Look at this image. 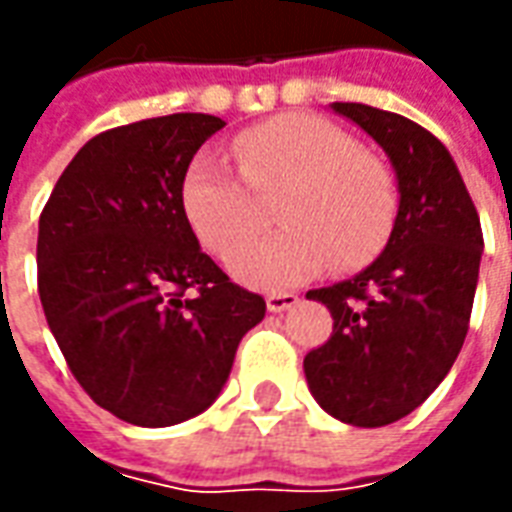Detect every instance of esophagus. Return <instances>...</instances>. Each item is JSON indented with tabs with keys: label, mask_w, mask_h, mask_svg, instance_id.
<instances>
[{
	"label": "esophagus",
	"mask_w": 512,
	"mask_h": 512,
	"mask_svg": "<svg viewBox=\"0 0 512 512\" xmlns=\"http://www.w3.org/2000/svg\"><path fill=\"white\" fill-rule=\"evenodd\" d=\"M296 301H299V296H296V293H271V296L266 299V307H268V312H285V310H290Z\"/></svg>",
	"instance_id": "obj_1"
}]
</instances>
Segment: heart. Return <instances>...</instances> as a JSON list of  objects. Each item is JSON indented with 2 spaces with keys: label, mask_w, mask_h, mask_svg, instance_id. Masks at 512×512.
<instances>
[{
  "label": "heart",
  "mask_w": 512,
  "mask_h": 512,
  "mask_svg": "<svg viewBox=\"0 0 512 512\" xmlns=\"http://www.w3.org/2000/svg\"><path fill=\"white\" fill-rule=\"evenodd\" d=\"M230 150L249 189H282L274 208L282 230L235 249L227 260L235 282L293 288L329 260L337 268L362 266L386 244L397 213L395 178L337 126L290 112L241 131ZM243 181L213 150H200L180 178L183 216L216 255H227L252 227Z\"/></svg>",
  "instance_id": "1"
}]
</instances>
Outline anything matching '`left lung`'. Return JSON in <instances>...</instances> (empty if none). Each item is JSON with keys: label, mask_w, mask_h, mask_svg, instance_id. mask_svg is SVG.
I'll use <instances>...</instances> for the list:
<instances>
[{"label": "left lung", "mask_w": 512, "mask_h": 512, "mask_svg": "<svg viewBox=\"0 0 512 512\" xmlns=\"http://www.w3.org/2000/svg\"><path fill=\"white\" fill-rule=\"evenodd\" d=\"M329 109L386 153L397 216L370 266L307 293L329 307L334 332L304 356V376L326 414L356 428H381L425 403L461 354L483 230L450 150L430 131L376 106Z\"/></svg>", "instance_id": "obj_1"}]
</instances>
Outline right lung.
Instances as JSON below:
<instances>
[{"instance_id":"add662e5","label":"right lung","mask_w":512,"mask_h":512,"mask_svg":"<svg viewBox=\"0 0 512 512\" xmlns=\"http://www.w3.org/2000/svg\"><path fill=\"white\" fill-rule=\"evenodd\" d=\"M219 128L222 117L180 112L93 136L40 213L51 334L84 392L139 428L211 406L241 337L266 315L202 252L180 208V178Z\"/></svg>"}]
</instances>
